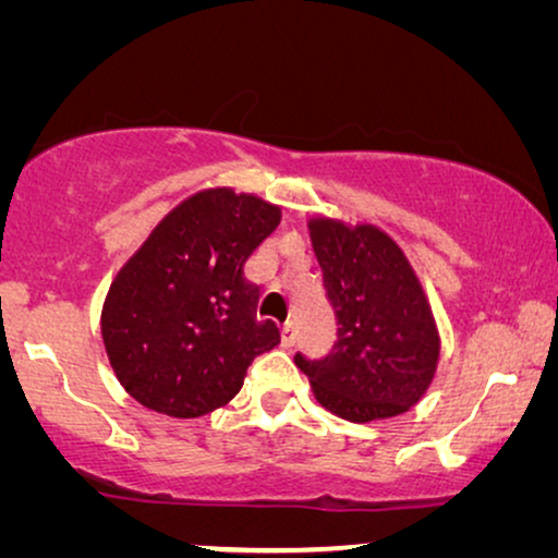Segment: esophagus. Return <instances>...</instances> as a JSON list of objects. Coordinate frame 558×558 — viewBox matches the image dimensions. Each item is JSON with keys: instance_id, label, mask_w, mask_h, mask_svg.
Listing matches in <instances>:
<instances>
[{"instance_id": "34e87169", "label": "esophagus", "mask_w": 558, "mask_h": 558, "mask_svg": "<svg viewBox=\"0 0 558 558\" xmlns=\"http://www.w3.org/2000/svg\"><path fill=\"white\" fill-rule=\"evenodd\" d=\"M294 339H298V323L294 320H287L284 326H281V347L290 349Z\"/></svg>"}]
</instances>
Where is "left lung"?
I'll return each instance as SVG.
<instances>
[{
    "instance_id": "1",
    "label": "left lung",
    "mask_w": 558,
    "mask_h": 558,
    "mask_svg": "<svg viewBox=\"0 0 558 558\" xmlns=\"http://www.w3.org/2000/svg\"><path fill=\"white\" fill-rule=\"evenodd\" d=\"M311 238L323 268L336 341L320 360L294 354L320 405L349 422L409 411L437 369L439 336L414 268L373 225L313 219Z\"/></svg>"
}]
</instances>
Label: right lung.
<instances>
[{"mask_svg":"<svg viewBox=\"0 0 558 558\" xmlns=\"http://www.w3.org/2000/svg\"><path fill=\"white\" fill-rule=\"evenodd\" d=\"M279 206L211 189L178 204L129 258L102 305V341L129 396L194 418L243 388L251 362L279 343L258 320L245 260L277 230Z\"/></svg>","mask_w":558,"mask_h":558,"instance_id":"1","label":"right lung"}]
</instances>
